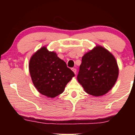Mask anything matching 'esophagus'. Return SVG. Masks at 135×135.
<instances>
[{"mask_svg": "<svg viewBox=\"0 0 135 135\" xmlns=\"http://www.w3.org/2000/svg\"><path fill=\"white\" fill-rule=\"evenodd\" d=\"M72 71H73L74 73L75 74H76V73H77V70L75 68H72Z\"/></svg>", "mask_w": 135, "mask_h": 135, "instance_id": "obj_1", "label": "esophagus"}]
</instances>
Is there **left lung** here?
Here are the masks:
<instances>
[{"mask_svg":"<svg viewBox=\"0 0 135 135\" xmlns=\"http://www.w3.org/2000/svg\"><path fill=\"white\" fill-rule=\"evenodd\" d=\"M118 75L114 56L104 48L97 46L83 56L77 78L86 93L98 97L113 87Z\"/></svg>","mask_w":135,"mask_h":135,"instance_id":"left-lung-1","label":"left lung"}]
</instances>
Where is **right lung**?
<instances>
[{"instance_id": "1", "label": "right lung", "mask_w": 135, "mask_h": 135, "mask_svg": "<svg viewBox=\"0 0 135 135\" xmlns=\"http://www.w3.org/2000/svg\"><path fill=\"white\" fill-rule=\"evenodd\" d=\"M29 68L35 87L42 95L49 98H55L62 93L75 75L56 53L49 51L45 47L32 55Z\"/></svg>"}]
</instances>
